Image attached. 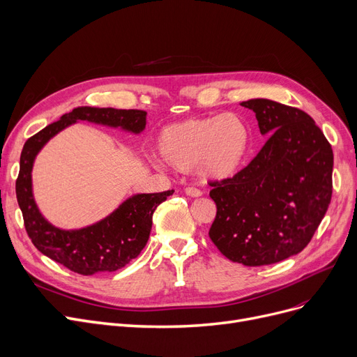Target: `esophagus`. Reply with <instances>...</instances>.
Masks as SVG:
<instances>
[{"label":"esophagus","instance_id":"esophagus-1","mask_svg":"<svg viewBox=\"0 0 357 357\" xmlns=\"http://www.w3.org/2000/svg\"><path fill=\"white\" fill-rule=\"evenodd\" d=\"M184 193L190 196V197H200L202 196V192L199 189H195V188H185Z\"/></svg>","mask_w":357,"mask_h":357}]
</instances>
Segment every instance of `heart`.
I'll use <instances>...</instances> for the list:
<instances>
[{"label":"heart","instance_id":"heart-1","mask_svg":"<svg viewBox=\"0 0 357 357\" xmlns=\"http://www.w3.org/2000/svg\"><path fill=\"white\" fill-rule=\"evenodd\" d=\"M250 148V128L236 113L190 117L162 128L157 138L161 161L205 181H224L240 172Z\"/></svg>","mask_w":357,"mask_h":357}]
</instances>
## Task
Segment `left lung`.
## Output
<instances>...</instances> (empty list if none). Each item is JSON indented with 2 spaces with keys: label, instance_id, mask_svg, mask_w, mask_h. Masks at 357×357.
Wrapping results in <instances>:
<instances>
[{
  "label": "left lung",
  "instance_id": "obj_1",
  "mask_svg": "<svg viewBox=\"0 0 357 357\" xmlns=\"http://www.w3.org/2000/svg\"><path fill=\"white\" fill-rule=\"evenodd\" d=\"M267 142L232 178L211 183L216 218L209 236L234 263L266 266L301 252L324 218L334 155L305 112L267 98L241 103Z\"/></svg>",
  "mask_w": 357,
  "mask_h": 357
}]
</instances>
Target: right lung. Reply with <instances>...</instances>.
<instances>
[{"label": "right lung", "mask_w": 357, "mask_h": 357, "mask_svg": "<svg viewBox=\"0 0 357 357\" xmlns=\"http://www.w3.org/2000/svg\"><path fill=\"white\" fill-rule=\"evenodd\" d=\"M145 117L146 112L142 110L81 106L65 113L58 122L47 125L26 141L20 155L15 195L30 240L46 257L75 273L91 276L100 271L122 268L139 256L149 238L154 211L174 190L132 195L97 222L77 229H62L42 215L33 195L31 172L43 146L68 126L86 121L139 135L146 125Z\"/></svg>", "instance_id": "right-lung-1"}]
</instances>
